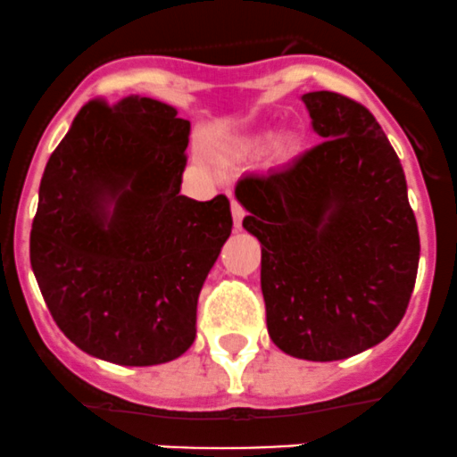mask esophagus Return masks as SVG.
I'll list each match as a JSON object with an SVG mask.
<instances>
[{"label":"esophagus","mask_w":457,"mask_h":457,"mask_svg":"<svg viewBox=\"0 0 457 457\" xmlns=\"http://www.w3.org/2000/svg\"><path fill=\"white\" fill-rule=\"evenodd\" d=\"M230 211H233L235 228H242V220H244V215H246V209H244L239 202H233V204H230Z\"/></svg>","instance_id":"34e87169"}]
</instances>
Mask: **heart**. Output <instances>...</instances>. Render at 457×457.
Returning <instances> with one entry per match:
<instances>
[{"label":"heart","mask_w":457,"mask_h":457,"mask_svg":"<svg viewBox=\"0 0 457 457\" xmlns=\"http://www.w3.org/2000/svg\"><path fill=\"white\" fill-rule=\"evenodd\" d=\"M272 140V134H268V131H263V134H260V136H253L251 140H246V145H244V147L246 149H253V152H257V149H263L266 147L268 143H270Z\"/></svg>","instance_id":"b5f03b06"}]
</instances>
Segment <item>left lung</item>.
Wrapping results in <instances>:
<instances>
[{
  "mask_svg": "<svg viewBox=\"0 0 457 457\" xmlns=\"http://www.w3.org/2000/svg\"><path fill=\"white\" fill-rule=\"evenodd\" d=\"M301 101L321 143L244 176L235 195L262 242L272 343L295 359L341 361L396 330L420 237L401 160L368 107L326 89Z\"/></svg>",
  "mask_w": 457,
  "mask_h": 457,
  "instance_id": "8db88e82",
  "label": "left lung"
}]
</instances>
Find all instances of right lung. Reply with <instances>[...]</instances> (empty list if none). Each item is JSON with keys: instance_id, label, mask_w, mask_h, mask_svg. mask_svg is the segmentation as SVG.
Wrapping results in <instances>:
<instances>
[{"instance_id": "right-lung-1", "label": "right lung", "mask_w": 457, "mask_h": 457, "mask_svg": "<svg viewBox=\"0 0 457 457\" xmlns=\"http://www.w3.org/2000/svg\"><path fill=\"white\" fill-rule=\"evenodd\" d=\"M191 123L154 98L86 103L46 164L30 263L59 330L96 359L160 365L195 338L230 202L180 195Z\"/></svg>"}]
</instances>
